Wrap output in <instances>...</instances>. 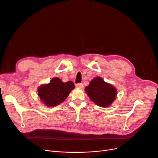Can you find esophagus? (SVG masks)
I'll list each match as a JSON object with an SVG mask.
<instances>
[{
    "mask_svg": "<svg viewBox=\"0 0 158 158\" xmlns=\"http://www.w3.org/2000/svg\"><path fill=\"white\" fill-rule=\"evenodd\" d=\"M76 87L78 88H80V89H82L84 87V85L82 83H77V84L76 85Z\"/></svg>",
    "mask_w": 158,
    "mask_h": 158,
    "instance_id": "1",
    "label": "esophagus"
}]
</instances>
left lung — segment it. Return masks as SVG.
Wrapping results in <instances>:
<instances>
[{
    "instance_id": "left-lung-1",
    "label": "left lung",
    "mask_w": 158,
    "mask_h": 158,
    "mask_svg": "<svg viewBox=\"0 0 158 158\" xmlns=\"http://www.w3.org/2000/svg\"><path fill=\"white\" fill-rule=\"evenodd\" d=\"M85 90L91 101L103 107L111 106L117 95V88L101 77L94 78Z\"/></svg>"
}]
</instances>
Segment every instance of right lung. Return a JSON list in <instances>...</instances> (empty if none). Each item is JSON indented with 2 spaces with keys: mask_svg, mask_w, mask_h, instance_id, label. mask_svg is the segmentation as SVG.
Listing matches in <instances>:
<instances>
[{
  "mask_svg": "<svg viewBox=\"0 0 158 158\" xmlns=\"http://www.w3.org/2000/svg\"><path fill=\"white\" fill-rule=\"evenodd\" d=\"M74 88L72 81L63 82L60 78L54 77L49 83L38 87V95L41 102L51 107L64 101Z\"/></svg>",
  "mask_w": 158,
  "mask_h": 158,
  "instance_id": "add662e5",
  "label": "right lung"
}]
</instances>
